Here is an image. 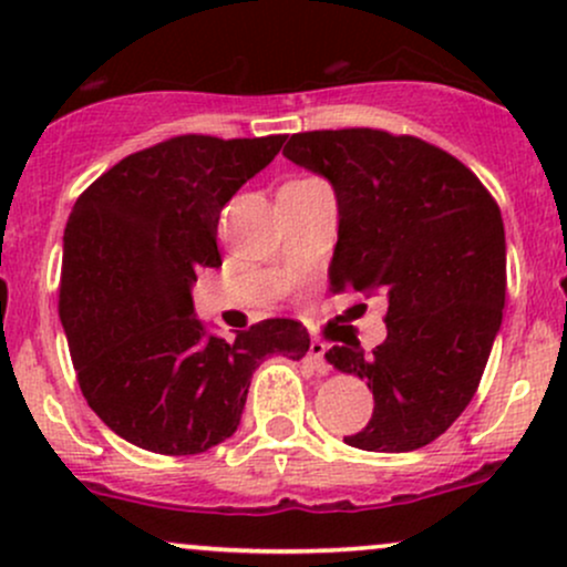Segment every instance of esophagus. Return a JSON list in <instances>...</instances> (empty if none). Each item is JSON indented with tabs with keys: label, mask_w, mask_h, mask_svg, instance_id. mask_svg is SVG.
Here are the masks:
<instances>
[{
	"label": "esophagus",
	"mask_w": 567,
	"mask_h": 567,
	"mask_svg": "<svg viewBox=\"0 0 567 567\" xmlns=\"http://www.w3.org/2000/svg\"><path fill=\"white\" fill-rule=\"evenodd\" d=\"M309 362L315 365L317 373H322V375L330 370L328 360H324V343L322 341H311L309 343Z\"/></svg>",
	"instance_id": "34e87169"
}]
</instances>
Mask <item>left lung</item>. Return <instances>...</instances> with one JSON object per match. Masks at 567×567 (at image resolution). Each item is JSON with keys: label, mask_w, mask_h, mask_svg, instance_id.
I'll use <instances>...</instances> for the list:
<instances>
[{"label": "left lung", "mask_w": 567, "mask_h": 567, "mask_svg": "<svg viewBox=\"0 0 567 567\" xmlns=\"http://www.w3.org/2000/svg\"><path fill=\"white\" fill-rule=\"evenodd\" d=\"M285 157L336 188L330 290L383 292L386 341L328 351L368 381L373 415L343 442L405 453L437 440L477 392L506 301L504 220L491 192L440 146L386 130L296 133Z\"/></svg>", "instance_id": "8db88e82"}]
</instances>
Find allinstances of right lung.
Listing matches in <instances>:
<instances>
[{
    "instance_id": "obj_1",
    "label": "right lung",
    "mask_w": 567,
    "mask_h": 567,
    "mask_svg": "<svg viewBox=\"0 0 567 567\" xmlns=\"http://www.w3.org/2000/svg\"><path fill=\"white\" fill-rule=\"evenodd\" d=\"M282 143L175 135L116 162L71 210L58 311L76 381L97 419L143 451L194 455L231 437L258 362L309 351L296 320L207 336L192 303L199 271L220 266V210Z\"/></svg>"
}]
</instances>
